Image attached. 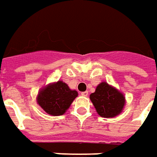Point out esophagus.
Here are the masks:
<instances>
[{
	"label": "esophagus",
	"instance_id": "obj_1",
	"mask_svg": "<svg viewBox=\"0 0 157 157\" xmlns=\"http://www.w3.org/2000/svg\"><path fill=\"white\" fill-rule=\"evenodd\" d=\"M81 95L82 96H84V97H87L88 92L87 91H86V92H83V93H81Z\"/></svg>",
	"mask_w": 157,
	"mask_h": 157
}]
</instances>
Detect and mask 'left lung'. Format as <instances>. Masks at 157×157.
Listing matches in <instances>:
<instances>
[{"instance_id": "obj_1", "label": "left lung", "mask_w": 157, "mask_h": 157, "mask_svg": "<svg viewBox=\"0 0 157 157\" xmlns=\"http://www.w3.org/2000/svg\"><path fill=\"white\" fill-rule=\"evenodd\" d=\"M90 100L98 114L103 118H113L123 111L126 104L124 94L106 82H101L91 94Z\"/></svg>"}]
</instances>
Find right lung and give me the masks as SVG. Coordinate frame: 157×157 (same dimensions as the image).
Here are the masks:
<instances>
[{"label": "right lung", "mask_w": 157, "mask_h": 157, "mask_svg": "<svg viewBox=\"0 0 157 157\" xmlns=\"http://www.w3.org/2000/svg\"><path fill=\"white\" fill-rule=\"evenodd\" d=\"M78 94L66 83L58 80L41 88L36 96V102L48 114L59 116L68 110Z\"/></svg>", "instance_id": "add662e5"}]
</instances>
